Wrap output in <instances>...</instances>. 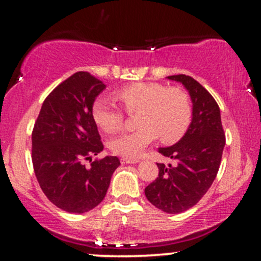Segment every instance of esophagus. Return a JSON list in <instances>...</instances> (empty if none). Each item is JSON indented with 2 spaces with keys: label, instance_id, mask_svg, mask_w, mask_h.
Segmentation results:
<instances>
[{
  "label": "esophagus",
  "instance_id": "34e87169",
  "mask_svg": "<svg viewBox=\"0 0 261 261\" xmlns=\"http://www.w3.org/2000/svg\"><path fill=\"white\" fill-rule=\"evenodd\" d=\"M139 160H128V158H121V163L122 164H135L139 163Z\"/></svg>",
  "mask_w": 261,
  "mask_h": 261
}]
</instances>
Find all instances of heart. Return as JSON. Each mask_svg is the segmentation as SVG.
<instances>
[{
  "mask_svg": "<svg viewBox=\"0 0 261 261\" xmlns=\"http://www.w3.org/2000/svg\"><path fill=\"white\" fill-rule=\"evenodd\" d=\"M114 95L128 114L140 112L139 130L109 142L114 154L135 160L157 137L169 145L180 140L188 130L191 120L190 99L178 87L168 88L157 82H136L118 89ZM92 116L95 124L108 134L118 133L124 126V113L103 97L93 103Z\"/></svg>",
  "mask_w": 261,
  "mask_h": 261,
  "instance_id": "heart-1",
  "label": "heart"
}]
</instances>
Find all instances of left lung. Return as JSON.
I'll return each mask as SVG.
<instances>
[{
	"mask_svg": "<svg viewBox=\"0 0 261 261\" xmlns=\"http://www.w3.org/2000/svg\"><path fill=\"white\" fill-rule=\"evenodd\" d=\"M187 88L193 101V119L187 133L175 145L158 152L175 162L157 163V179L145 189L152 205L167 214H180L193 207L207 193L216 178L226 136L220 108L210 93L187 74L168 76Z\"/></svg>",
	"mask_w": 261,
	"mask_h": 261,
	"instance_id": "left-lung-1",
	"label": "left lung"
}]
</instances>
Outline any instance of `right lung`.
<instances>
[{
    "mask_svg": "<svg viewBox=\"0 0 261 261\" xmlns=\"http://www.w3.org/2000/svg\"><path fill=\"white\" fill-rule=\"evenodd\" d=\"M106 85L88 72H76L44 100L32 133V161L47 199L71 214H85L103 201L114 170V155L92 162L103 151L92 116L95 98ZM90 160L87 167L83 162Z\"/></svg>",
    "mask_w": 261,
    "mask_h": 261,
    "instance_id": "add662e5",
    "label": "right lung"
}]
</instances>
